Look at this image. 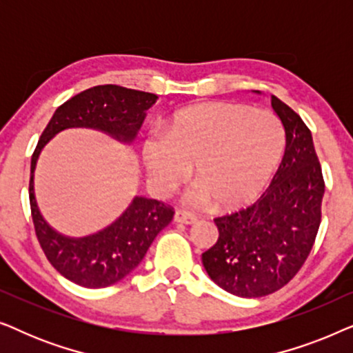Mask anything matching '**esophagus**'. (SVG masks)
<instances>
[{
	"mask_svg": "<svg viewBox=\"0 0 353 353\" xmlns=\"http://www.w3.org/2000/svg\"><path fill=\"white\" fill-rule=\"evenodd\" d=\"M175 221H178V223L192 225V223H196V221H197V216L190 214V212L176 210V212H175Z\"/></svg>",
	"mask_w": 353,
	"mask_h": 353,
	"instance_id": "esophagus-1",
	"label": "esophagus"
}]
</instances>
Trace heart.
<instances>
[{
    "instance_id": "b5f03b06",
    "label": "heart",
    "mask_w": 353,
    "mask_h": 353,
    "mask_svg": "<svg viewBox=\"0 0 353 353\" xmlns=\"http://www.w3.org/2000/svg\"><path fill=\"white\" fill-rule=\"evenodd\" d=\"M284 141L283 123L273 112L219 101L178 110L165 134L144 139L141 156L157 191H172L192 167L197 185L188 199L233 210L265 191L281 162Z\"/></svg>"
}]
</instances>
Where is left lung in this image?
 I'll return each mask as SVG.
<instances>
[{
	"mask_svg": "<svg viewBox=\"0 0 353 353\" xmlns=\"http://www.w3.org/2000/svg\"><path fill=\"white\" fill-rule=\"evenodd\" d=\"M286 151L272 185L244 209L214 219L219 239L202 254L209 276L234 296H268L296 276L321 223V165L301 115L272 96Z\"/></svg>",
	"mask_w": 353,
	"mask_h": 353,
	"instance_id": "obj_1",
	"label": "left lung"
}]
</instances>
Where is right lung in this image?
Listing matches in <instances>:
<instances>
[{"mask_svg":"<svg viewBox=\"0 0 353 353\" xmlns=\"http://www.w3.org/2000/svg\"><path fill=\"white\" fill-rule=\"evenodd\" d=\"M157 96L119 85H98L65 101L56 109L32 154L28 197L38 243L48 262L62 276L83 288H105L127 276L146 255L149 245L173 219L172 205L162 201L134 197L125 214L98 234L70 239L51 230L37 207L33 172L41 149L61 130L90 127L123 141L137 137L144 110Z\"/></svg>","mask_w":353,"mask_h":353,"instance_id":"obj_1","label":"right lung"}]
</instances>
